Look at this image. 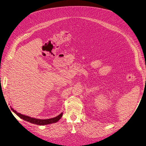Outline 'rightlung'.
<instances>
[{
    "label": "right lung",
    "mask_w": 146,
    "mask_h": 146,
    "mask_svg": "<svg viewBox=\"0 0 146 146\" xmlns=\"http://www.w3.org/2000/svg\"><path fill=\"white\" fill-rule=\"evenodd\" d=\"M11 110L14 112L15 113H16L17 115L21 118V119H23L24 120L29 122L32 124H35L36 125H47L50 124H52V123H55V122H57L63 115V113H61L60 115L56 117L50 118V119H37V118H31L30 117H28L27 115H22L20 113H18L16 111H15L12 108Z\"/></svg>",
    "instance_id": "1"
}]
</instances>
